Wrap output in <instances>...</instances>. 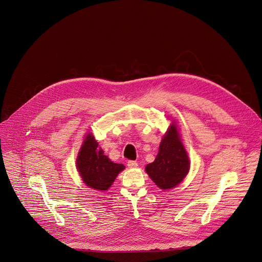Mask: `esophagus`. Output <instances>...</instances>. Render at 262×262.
<instances>
[{
    "label": "esophagus",
    "mask_w": 262,
    "mask_h": 262,
    "mask_svg": "<svg viewBox=\"0 0 262 262\" xmlns=\"http://www.w3.org/2000/svg\"><path fill=\"white\" fill-rule=\"evenodd\" d=\"M127 165L129 168H136L138 166V164L136 162H134V160H128Z\"/></svg>",
    "instance_id": "esophagus-1"
}]
</instances>
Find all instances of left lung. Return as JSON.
<instances>
[{
	"mask_svg": "<svg viewBox=\"0 0 262 262\" xmlns=\"http://www.w3.org/2000/svg\"><path fill=\"white\" fill-rule=\"evenodd\" d=\"M145 170L155 185L162 190L175 188L189 173V156L180 139L175 122L171 124L162 138L155 160L147 165Z\"/></svg>",
	"mask_w": 262,
	"mask_h": 262,
	"instance_id": "1",
	"label": "left lung"
}]
</instances>
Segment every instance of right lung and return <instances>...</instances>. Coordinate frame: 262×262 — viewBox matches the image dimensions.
Listing matches in <instances>:
<instances>
[{"label":"right lung","mask_w":262,"mask_h":262,"mask_svg":"<svg viewBox=\"0 0 262 262\" xmlns=\"http://www.w3.org/2000/svg\"><path fill=\"white\" fill-rule=\"evenodd\" d=\"M76 168L86 186L97 191H106L125 166L111 162L104 151L98 148L94 136L88 133L79 149Z\"/></svg>","instance_id":"obj_1"}]
</instances>
